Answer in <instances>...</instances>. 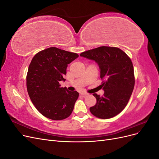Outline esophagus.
<instances>
[{"mask_svg":"<svg viewBox=\"0 0 159 159\" xmlns=\"http://www.w3.org/2000/svg\"><path fill=\"white\" fill-rule=\"evenodd\" d=\"M80 95H83V96H86V95H88V93H85V92H81Z\"/></svg>","mask_w":159,"mask_h":159,"instance_id":"obj_1","label":"esophagus"}]
</instances>
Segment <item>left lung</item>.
<instances>
[{
	"mask_svg": "<svg viewBox=\"0 0 159 159\" xmlns=\"http://www.w3.org/2000/svg\"><path fill=\"white\" fill-rule=\"evenodd\" d=\"M80 56L95 61L100 70L103 96L93 95L97 103L90 112L100 119H109L121 113L127 105L134 85V69L129 56L118 48L101 46L82 52Z\"/></svg>",
	"mask_w": 159,
	"mask_h": 159,
	"instance_id": "1",
	"label": "left lung"
}]
</instances>
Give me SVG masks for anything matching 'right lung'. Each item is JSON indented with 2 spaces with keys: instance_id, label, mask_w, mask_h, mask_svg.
Returning <instances> with one entry per match:
<instances>
[{
  "instance_id": "add662e5",
  "label": "right lung",
  "mask_w": 159,
  "mask_h": 159,
  "mask_svg": "<svg viewBox=\"0 0 159 159\" xmlns=\"http://www.w3.org/2000/svg\"><path fill=\"white\" fill-rule=\"evenodd\" d=\"M79 56L52 47L36 54L28 67L26 76L28 93L42 115L52 120L68 117L79 97L78 91L60 87L65 81L68 64Z\"/></svg>"
}]
</instances>
